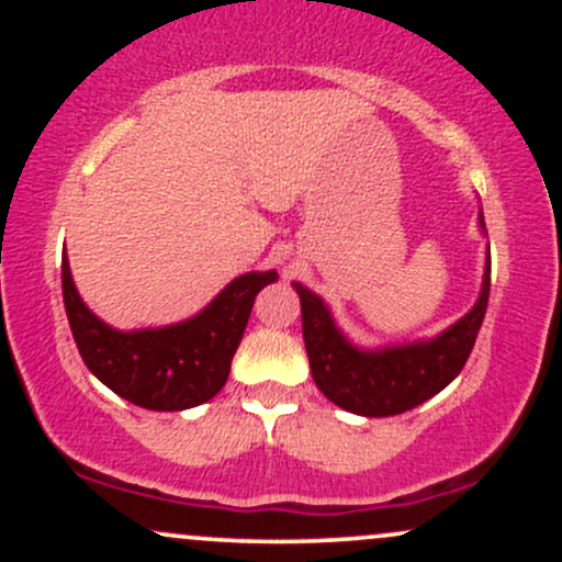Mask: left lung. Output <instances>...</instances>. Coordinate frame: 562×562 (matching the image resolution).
Here are the masks:
<instances>
[{
	"label": "left lung",
	"mask_w": 562,
	"mask_h": 562,
	"mask_svg": "<svg viewBox=\"0 0 562 562\" xmlns=\"http://www.w3.org/2000/svg\"><path fill=\"white\" fill-rule=\"evenodd\" d=\"M488 285H492V259L486 256L481 295L465 317L430 340L370 351L353 346L338 330L330 308L317 293L303 288L301 282H293L295 293L301 295L303 344H306L314 383L333 404L353 415L389 417L415 409L417 404L447 389L465 367L486 317Z\"/></svg>",
	"instance_id": "8db88e82"
}]
</instances>
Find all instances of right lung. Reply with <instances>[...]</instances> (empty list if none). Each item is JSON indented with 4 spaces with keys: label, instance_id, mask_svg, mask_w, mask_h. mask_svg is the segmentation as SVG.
Masks as SVG:
<instances>
[{
    "label": "right lung",
    "instance_id": "obj_1",
    "mask_svg": "<svg viewBox=\"0 0 562 562\" xmlns=\"http://www.w3.org/2000/svg\"><path fill=\"white\" fill-rule=\"evenodd\" d=\"M274 280V269L240 274L192 319L121 333L89 312L63 259V301L83 364L121 398L156 412L190 409L224 389L256 295Z\"/></svg>",
    "mask_w": 562,
    "mask_h": 562
}]
</instances>
